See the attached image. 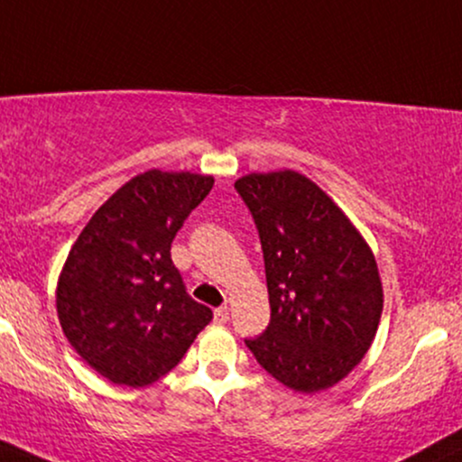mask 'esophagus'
<instances>
[{
	"mask_svg": "<svg viewBox=\"0 0 462 462\" xmlns=\"http://www.w3.org/2000/svg\"><path fill=\"white\" fill-rule=\"evenodd\" d=\"M229 321V309L226 306H220V309L214 310V323H218V326H222V323Z\"/></svg>",
	"mask_w": 462,
	"mask_h": 462,
	"instance_id": "obj_1",
	"label": "esophagus"
}]
</instances>
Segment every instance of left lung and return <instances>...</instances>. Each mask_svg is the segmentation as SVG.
<instances>
[{
    "mask_svg": "<svg viewBox=\"0 0 462 462\" xmlns=\"http://www.w3.org/2000/svg\"><path fill=\"white\" fill-rule=\"evenodd\" d=\"M263 248L270 326L246 346L289 390L343 381L373 345L383 310L377 261L315 181L282 169L236 181Z\"/></svg>",
    "mask_w": 462,
    "mask_h": 462,
    "instance_id": "1",
    "label": "left lung"
}]
</instances>
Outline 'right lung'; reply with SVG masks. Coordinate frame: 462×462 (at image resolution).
I'll list each match as a JSON object with an SVG mask.
<instances>
[{
    "label": "right lung",
    "mask_w": 462,
    "mask_h": 462,
    "mask_svg": "<svg viewBox=\"0 0 462 462\" xmlns=\"http://www.w3.org/2000/svg\"><path fill=\"white\" fill-rule=\"evenodd\" d=\"M212 186V175L145 171L72 244L57 278V317L72 349L111 383L143 388L164 377L212 321L171 261L175 233Z\"/></svg>",
    "instance_id": "1"
}]
</instances>
